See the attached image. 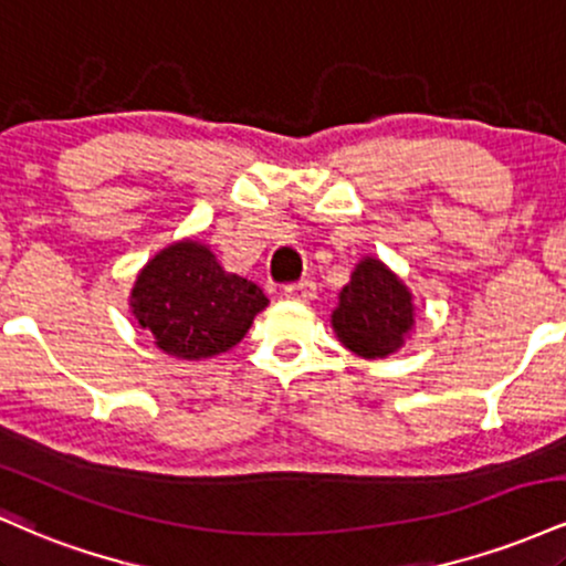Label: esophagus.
Returning a JSON list of instances; mask_svg holds the SVG:
<instances>
[{
    "label": "esophagus",
    "mask_w": 566,
    "mask_h": 566,
    "mask_svg": "<svg viewBox=\"0 0 566 566\" xmlns=\"http://www.w3.org/2000/svg\"><path fill=\"white\" fill-rule=\"evenodd\" d=\"M314 282H308V279H301V282H292L284 287V295L292 297V301H311L314 297Z\"/></svg>",
    "instance_id": "34e87169"
}]
</instances>
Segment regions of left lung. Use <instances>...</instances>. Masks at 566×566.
<instances>
[{
    "label": "left lung",
    "mask_w": 566,
    "mask_h": 566,
    "mask_svg": "<svg viewBox=\"0 0 566 566\" xmlns=\"http://www.w3.org/2000/svg\"><path fill=\"white\" fill-rule=\"evenodd\" d=\"M412 295L396 274L375 258L356 265L333 311L340 343L365 359H382L401 348L415 324Z\"/></svg>",
    "instance_id": "left-lung-1"
}]
</instances>
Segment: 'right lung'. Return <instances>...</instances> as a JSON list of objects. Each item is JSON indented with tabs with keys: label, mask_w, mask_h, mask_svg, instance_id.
<instances>
[{
	"label": "right lung",
	"mask_w": 566,
	"mask_h": 566,
	"mask_svg": "<svg viewBox=\"0 0 566 566\" xmlns=\"http://www.w3.org/2000/svg\"><path fill=\"white\" fill-rule=\"evenodd\" d=\"M269 297L226 274L205 244H170L148 261L133 287V314L157 346L178 359H207L242 340Z\"/></svg>",
	"instance_id": "right-lung-1"
}]
</instances>
